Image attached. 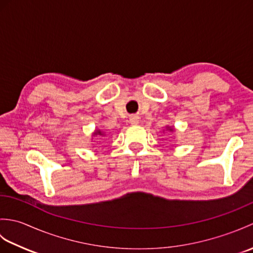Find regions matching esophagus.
I'll list each match as a JSON object with an SVG mask.
<instances>
[{"label": "esophagus", "instance_id": "1", "mask_svg": "<svg viewBox=\"0 0 253 253\" xmlns=\"http://www.w3.org/2000/svg\"><path fill=\"white\" fill-rule=\"evenodd\" d=\"M129 122L132 124V125H136V124L139 123V116L137 115H131L129 117Z\"/></svg>", "mask_w": 253, "mask_h": 253}]
</instances>
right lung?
<instances>
[{"instance_id":"obj_1","label":"right lung","mask_w":253,"mask_h":253,"mask_svg":"<svg viewBox=\"0 0 253 253\" xmlns=\"http://www.w3.org/2000/svg\"><path fill=\"white\" fill-rule=\"evenodd\" d=\"M94 135H102V132L101 131H95Z\"/></svg>"}]
</instances>
